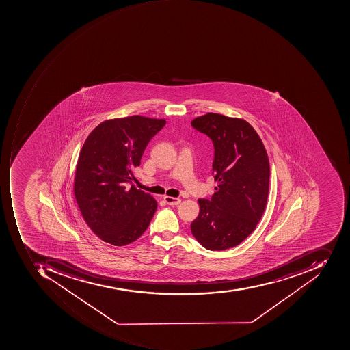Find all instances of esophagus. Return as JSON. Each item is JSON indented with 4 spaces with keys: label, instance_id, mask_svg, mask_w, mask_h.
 <instances>
[{
    "label": "esophagus",
    "instance_id": "34e87169",
    "mask_svg": "<svg viewBox=\"0 0 350 350\" xmlns=\"http://www.w3.org/2000/svg\"><path fill=\"white\" fill-rule=\"evenodd\" d=\"M165 202L168 205H178L181 203V199H178V198L170 197V196H165L164 197Z\"/></svg>",
    "mask_w": 350,
    "mask_h": 350
}]
</instances>
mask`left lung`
I'll list each match as a JSON object with an SVG mask.
<instances>
[{
	"mask_svg": "<svg viewBox=\"0 0 350 350\" xmlns=\"http://www.w3.org/2000/svg\"><path fill=\"white\" fill-rule=\"evenodd\" d=\"M214 145L213 176L218 182L210 199H199L191 222L193 237L208 250L237 246L263 216L269 189V161L260 136L247 121L208 113L191 121Z\"/></svg>",
	"mask_w": 350,
	"mask_h": 350,
	"instance_id": "1",
	"label": "left lung"
}]
</instances>
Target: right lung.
Listing matches in <instances>:
<instances>
[{
	"mask_svg": "<svg viewBox=\"0 0 350 350\" xmlns=\"http://www.w3.org/2000/svg\"><path fill=\"white\" fill-rule=\"evenodd\" d=\"M164 119L135 116L111 119L85 140L75 178V196L88 227L103 241L124 246L142 237L157 208L150 193L132 184L150 140ZM131 185V187L129 185Z\"/></svg>",
	"mask_w": 350,
	"mask_h": 350,
	"instance_id": "add662e5",
	"label": "right lung"
}]
</instances>
